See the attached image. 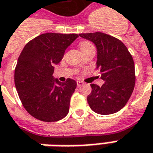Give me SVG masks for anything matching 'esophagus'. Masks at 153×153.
I'll return each mask as SVG.
<instances>
[{"label":"esophagus","mask_w":153,"mask_h":153,"mask_svg":"<svg viewBox=\"0 0 153 153\" xmlns=\"http://www.w3.org/2000/svg\"><path fill=\"white\" fill-rule=\"evenodd\" d=\"M83 82H81V81H77V82H76V85H77V87H82V85H83Z\"/></svg>","instance_id":"esophagus-1"}]
</instances>
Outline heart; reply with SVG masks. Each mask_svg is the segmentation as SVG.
<instances>
[{
  "mask_svg": "<svg viewBox=\"0 0 153 153\" xmlns=\"http://www.w3.org/2000/svg\"><path fill=\"white\" fill-rule=\"evenodd\" d=\"M93 45L90 42H88V41H82V42H81L80 43V45H79V47H80V50H82L84 49H86V48H88L89 46Z\"/></svg>",
  "mask_w": 153,
  "mask_h": 153,
  "instance_id": "obj_1",
  "label": "heart"
}]
</instances>
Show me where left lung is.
<instances>
[{"instance_id":"8db88e82","label":"left lung","mask_w":153,"mask_h":153,"mask_svg":"<svg viewBox=\"0 0 153 153\" xmlns=\"http://www.w3.org/2000/svg\"><path fill=\"white\" fill-rule=\"evenodd\" d=\"M79 36L96 45V65L104 81L101 87L90 84L89 106L99 114L120 111L131 98L136 82L135 64L131 53L120 39L103 33H80Z\"/></svg>"}]
</instances>
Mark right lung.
Masks as SVG:
<instances>
[{"label": "right lung", "mask_w": 153, "mask_h": 153, "mask_svg": "<svg viewBox=\"0 0 153 153\" xmlns=\"http://www.w3.org/2000/svg\"><path fill=\"white\" fill-rule=\"evenodd\" d=\"M77 37L76 33L41 34L29 41L18 57L14 74L18 96L27 113L41 121H58L69 112L76 82L68 78L62 83L53 73L54 65Z\"/></svg>", "instance_id": "1"}]
</instances>
